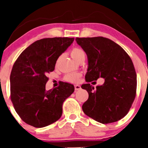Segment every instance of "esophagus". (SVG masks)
<instances>
[{
	"mask_svg": "<svg viewBox=\"0 0 148 148\" xmlns=\"http://www.w3.org/2000/svg\"><path fill=\"white\" fill-rule=\"evenodd\" d=\"M80 89H81V86H79V85H75V90L76 91L79 90Z\"/></svg>",
	"mask_w": 148,
	"mask_h": 148,
	"instance_id": "esophagus-1",
	"label": "esophagus"
}]
</instances>
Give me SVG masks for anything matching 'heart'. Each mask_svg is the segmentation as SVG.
Masks as SVG:
<instances>
[{
	"label": "heart",
	"mask_w": 148,
	"mask_h": 148,
	"mask_svg": "<svg viewBox=\"0 0 148 148\" xmlns=\"http://www.w3.org/2000/svg\"><path fill=\"white\" fill-rule=\"evenodd\" d=\"M72 57L74 58L75 60H77L83 56H85V52L83 50L80 49L79 48H74L72 50L71 52ZM81 77V74L77 73H69L66 74L65 76L64 77V79L66 81V82H71V83H75L78 82L79 79Z\"/></svg>",
	"instance_id": "obj_1"
}]
</instances>
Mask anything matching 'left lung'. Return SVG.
Returning <instances> with one entry per match:
<instances>
[{
	"instance_id": "1",
	"label": "left lung",
	"mask_w": 148,
	"mask_h": 148,
	"mask_svg": "<svg viewBox=\"0 0 148 148\" xmlns=\"http://www.w3.org/2000/svg\"><path fill=\"white\" fill-rule=\"evenodd\" d=\"M77 43L88 56L86 75L88 92L82 106L87 116L103 124L116 122L130 110L136 96L137 75L128 54L119 44L104 37L77 38ZM102 77L104 84L94 89L89 82Z\"/></svg>"
}]
</instances>
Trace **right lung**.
Wrapping results in <instances>:
<instances>
[{
	"label": "right lung",
	"mask_w": 148,
	"mask_h": 148,
	"mask_svg": "<svg viewBox=\"0 0 148 148\" xmlns=\"http://www.w3.org/2000/svg\"><path fill=\"white\" fill-rule=\"evenodd\" d=\"M74 38H48L37 40L24 50L13 64L10 75L11 100L22 120L41 128L61 116L62 104L75 90L73 85L61 82L46 90L48 73L54 70L60 54Z\"/></svg>",
	"instance_id": "1"
}]
</instances>
